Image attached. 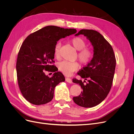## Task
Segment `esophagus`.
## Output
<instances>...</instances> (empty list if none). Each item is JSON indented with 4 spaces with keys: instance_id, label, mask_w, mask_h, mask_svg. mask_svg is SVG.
<instances>
[{
    "instance_id": "34e87169",
    "label": "esophagus",
    "mask_w": 134,
    "mask_h": 134,
    "mask_svg": "<svg viewBox=\"0 0 134 134\" xmlns=\"http://www.w3.org/2000/svg\"><path fill=\"white\" fill-rule=\"evenodd\" d=\"M65 80L66 82H67L68 83H72V80L70 78H65Z\"/></svg>"
}]
</instances>
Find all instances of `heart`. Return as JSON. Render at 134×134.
<instances>
[{
    "mask_svg": "<svg viewBox=\"0 0 134 134\" xmlns=\"http://www.w3.org/2000/svg\"><path fill=\"white\" fill-rule=\"evenodd\" d=\"M72 45L74 46L78 52V58L81 63L87 64L90 62L92 58L93 53L89 48L86 46V41L82 37H77L72 38L70 41ZM61 47V42H59L55 44L54 52L56 58L59 56V51ZM59 70L66 75H70L72 72L76 71L79 68V64L76 62H70L67 61H63L58 65Z\"/></svg>",
    "mask_w": 134,
    "mask_h": 134,
    "instance_id": "b5f03b06",
    "label": "heart"
}]
</instances>
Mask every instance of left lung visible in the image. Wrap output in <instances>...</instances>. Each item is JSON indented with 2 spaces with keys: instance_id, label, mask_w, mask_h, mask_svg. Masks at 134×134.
<instances>
[{
  "instance_id": "left-lung-1",
  "label": "left lung",
  "mask_w": 134,
  "mask_h": 134,
  "mask_svg": "<svg viewBox=\"0 0 134 134\" xmlns=\"http://www.w3.org/2000/svg\"><path fill=\"white\" fill-rule=\"evenodd\" d=\"M80 35L90 40L93 47V56L91 62L78 73L84 82L72 80V82L79 84L83 89L79 96L73 97V100L79 106L90 108L102 102L110 91L116 60L111 45L99 32L81 30L75 36Z\"/></svg>"
}]
</instances>
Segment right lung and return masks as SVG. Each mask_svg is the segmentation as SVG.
Listing matches in <instances>:
<instances>
[{
	"mask_svg": "<svg viewBox=\"0 0 134 134\" xmlns=\"http://www.w3.org/2000/svg\"><path fill=\"white\" fill-rule=\"evenodd\" d=\"M74 28L47 26L31 34L25 40L18 54L16 70L18 86L30 103L41 105L50 102L55 87L65 80L54 62V50L59 40L74 34ZM54 72L50 78L44 70Z\"/></svg>",
	"mask_w": 134,
	"mask_h": 134,
	"instance_id": "right-lung-1",
	"label": "right lung"
}]
</instances>
